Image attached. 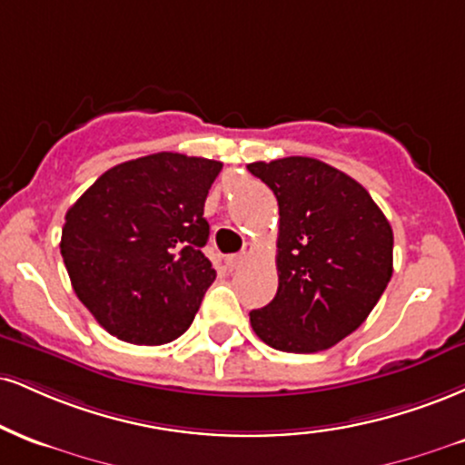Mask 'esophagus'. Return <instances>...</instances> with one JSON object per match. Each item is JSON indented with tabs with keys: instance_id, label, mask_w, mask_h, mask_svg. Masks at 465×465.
Here are the masks:
<instances>
[{
	"instance_id": "1",
	"label": "esophagus",
	"mask_w": 465,
	"mask_h": 465,
	"mask_svg": "<svg viewBox=\"0 0 465 465\" xmlns=\"http://www.w3.org/2000/svg\"><path fill=\"white\" fill-rule=\"evenodd\" d=\"M251 251H253V249L247 247V249L242 251V253H238V255H229L227 260H225V264H227L229 268H238L240 264H244V260H247V257L251 255Z\"/></svg>"
}]
</instances>
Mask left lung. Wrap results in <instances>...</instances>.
I'll list each match as a JSON object with an SVG mask.
<instances>
[{
    "instance_id": "obj_1",
    "label": "left lung",
    "mask_w": 465,
    "mask_h": 465,
    "mask_svg": "<svg viewBox=\"0 0 465 465\" xmlns=\"http://www.w3.org/2000/svg\"><path fill=\"white\" fill-rule=\"evenodd\" d=\"M247 169L279 203V288L251 312V327L286 353L331 349L381 299L392 277V227L361 183L321 160L292 155Z\"/></svg>"
}]
</instances>
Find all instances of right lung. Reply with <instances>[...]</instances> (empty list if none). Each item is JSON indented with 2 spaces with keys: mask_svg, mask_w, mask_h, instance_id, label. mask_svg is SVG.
<instances>
[{
  "mask_svg": "<svg viewBox=\"0 0 465 465\" xmlns=\"http://www.w3.org/2000/svg\"><path fill=\"white\" fill-rule=\"evenodd\" d=\"M223 164L144 155L105 171L64 216L63 253L77 299L123 342H173L216 279L203 255V205Z\"/></svg>",
  "mask_w": 465,
  "mask_h": 465,
  "instance_id": "obj_1",
  "label": "right lung"
}]
</instances>
